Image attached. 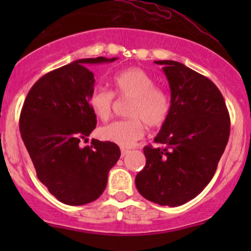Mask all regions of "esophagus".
Wrapping results in <instances>:
<instances>
[{
	"mask_svg": "<svg viewBox=\"0 0 251 251\" xmlns=\"http://www.w3.org/2000/svg\"><path fill=\"white\" fill-rule=\"evenodd\" d=\"M128 153H130V151H128V149H125V148L121 149V156H125L126 154H128Z\"/></svg>",
	"mask_w": 251,
	"mask_h": 251,
	"instance_id": "1",
	"label": "esophagus"
}]
</instances>
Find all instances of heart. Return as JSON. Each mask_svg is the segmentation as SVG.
Listing matches in <instances>:
<instances>
[{
  "label": "heart",
  "mask_w": 251,
  "mask_h": 251,
  "mask_svg": "<svg viewBox=\"0 0 251 251\" xmlns=\"http://www.w3.org/2000/svg\"><path fill=\"white\" fill-rule=\"evenodd\" d=\"M116 95L130 97L127 120H120L103 126L100 130L102 140L128 148L144 135V123L156 127L165 123L170 113V100L165 91L156 87L155 81L141 68H128L113 76ZM114 93L104 87H96L88 97L91 110L100 120L111 116Z\"/></svg>",
  "instance_id": "1"
}]
</instances>
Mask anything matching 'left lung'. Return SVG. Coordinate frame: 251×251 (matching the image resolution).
Instances as JSON below:
<instances>
[{"instance_id": "left-lung-1", "label": "left lung", "mask_w": 251, "mask_h": 251, "mask_svg": "<svg viewBox=\"0 0 251 251\" xmlns=\"http://www.w3.org/2000/svg\"><path fill=\"white\" fill-rule=\"evenodd\" d=\"M169 81L171 105L154 142L143 148L146 166L136 176L142 197L179 206L214 177L231 130L229 114L211 80L175 60H158Z\"/></svg>"}]
</instances>
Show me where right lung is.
Listing matches in <instances>:
<instances>
[{"label":"right lung","mask_w":251,"mask_h":251,"mask_svg":"<svg viewBox=\"0 0 251 251\" xmlns=\"http://www.w3.org/2000/svg\"><path fill=\"white\" fill-rule=\"evenodd\" d=\"M118 58H86L53 70L35 82L25 98L19 130L37 178L67 205H83L104 192L109 170L120 158L115 143L91 141L97 118L88 104L95 76L87 64Z\"/></svg>","instance_id":"1"}]
</instances>
